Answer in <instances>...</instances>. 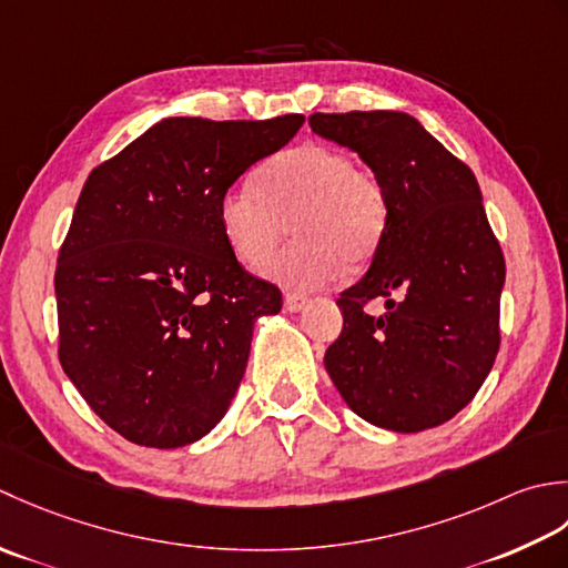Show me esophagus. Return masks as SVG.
Segmentation results:
<instances>
[{"label": "esophagus", "instance_id": "34e87169", "mask_svg": "<svg viewBox=\"0 0 568 568\" xmlns=\"http://www.w3.org/2000/svg\"><path fill=\"white\" fill-rule=\"evenodd\" d=\"M306 304H308V298L304 294H296V292L284 294V308L288 311V314H296V311H301Z\"/></svg>", "mask_w": 568, "mask_h": 568}]
</instances>
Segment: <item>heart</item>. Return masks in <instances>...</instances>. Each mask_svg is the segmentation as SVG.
I'll use <instances>...</instances> for the list:
<instances>
[{
  "mask_svg": "<svg viewBox=\"0 0 568 568\" xmlns=\"http://www.w3.org/2000/svg\"><path fill=\"white\" fill-rule=\"evenodd\" d=\"M387 191L373 169L353 164L343 149L306 142L254 173V189L220 195L217 223L233 257L252 272L264 270L292 227L296 242L270 274L296 288L318 286L345 267L363 270L387 233Z\"/></svg>",
  "mask_w": 568,
  "mask_h": 568,
  "instance_id": "obj_1",
  "label": "heart"
}]
</instances>
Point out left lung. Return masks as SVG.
<instances>
[{"mask_svg":"<svg viewBox=\"0 0 568 568\" xmlns=\"http://www.w3.org/2000/svg\"><path fill=\"white\" fill-rule=\"evenodd\" d=\"M308 124L357 152L389 201L385 240L341 294L343 331L323 363L365 422L432 429L476 397L500 351L505 257L478 181L404 112H314ZM377 295L388 311L369 317L364 306Z\"/></svg>","mask_w":568,"mask_h":568,"instance_id":"1","label":"left lung"}]
</instances>
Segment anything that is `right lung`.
Segmentation results:
<instances>
[{"label": "right lung", "instance_id": "right-lung-1", "mask_svg": "<svg viewBox=\"0 0 568 568\" xmlns=\"http://www.w3.org/2000/svg\"><path fill=\"white\" fill-rule=\"evenodd\" d=\"M301 124L169 118L90 171L58 250V361L126 442L179 448L225 416L282 292L233 257L217 203Z\"/></svg>", "mask_w": 568, "mask_h": 568}]
</instances>
